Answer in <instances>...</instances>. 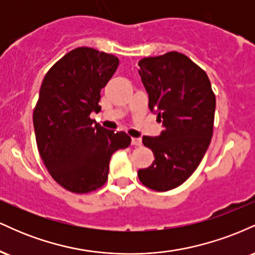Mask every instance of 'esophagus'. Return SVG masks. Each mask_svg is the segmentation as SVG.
I'll return each instance as SVG.
<instances>
[{"mask_svg":"<svg viewBox=\"0 0 255 255\" xmlns=\"http://www.w3.org/2000/svg\"><path fill=\"white\" fill-rule=\"evenodd\" d=\"M131 145L134 146H141L142 140L140 137H131Z\"/></svg>","mask_w":255,"mask_h":255,"instance_id":"1","label":"esophagus"}]
</instances>
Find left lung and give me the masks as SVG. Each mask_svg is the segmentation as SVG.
I'll return each mask as SVG.
<instances>
[{
	"label": "left lung",
	"mask_w": 255,
	"mask_h": 255,
	"mask_svg": "<svg viewBox=\"0 0 255 255\" xmlns=\"http://www.w3.org/2000/svg\"><path fill=\"white\" fill-rule=\"evenodd\" d=\"M137 64L148 108L163 127L159 136L142 137L154 160L137 176L153 191H170L195 171L211 142L216 96L206 73L181 52L145 57Z\"/></svg>",
	"instance_id": "left-lung-1"
}]
</instances>
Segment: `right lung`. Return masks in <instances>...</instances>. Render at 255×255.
Returning a JSON list of instances; mask_svg holds the SVG:
<instances>
[{
    "label": "right lung",
    "mask_w": 255,
    "mask_h": 255,
    "mask_svg": "<svg viewBox=\"0 0 255 255\" xmlns=\"http://www.w3.org/2000/svg\"><path fill=\"white\" fill-rule=\"evenodd\" d=\"M119 66V58L81 46L69 51L43 79L33 126L44 165L67 191L85 194L108 180L110 158L128 147L125 131L93 125L92 111H99L101 90Z\"/></svg>",
    "instance_id": "add662e5"
}]
</instances>
